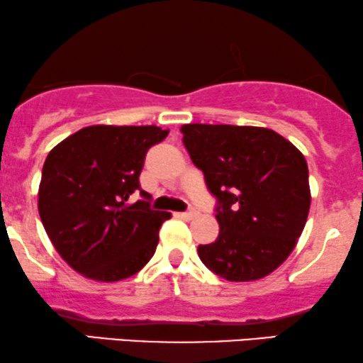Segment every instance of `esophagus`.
Listing matches in <instances>:
<instances>
[{"label": "esophagus", "instance_id": "obj_1", "mask_svg": "<svg viewBox=\"0 0 363 363\" xmlns=\"http://www.w3.org/2000/svg\"><path fill=\"white\" fill-rule=\"evenodd\" d=\"M176 216H177V218H181V220H186V221H189V220H193V218H196V216H198V213H196V211L176 213Z\"/></svg>", "mask_w": 363, "mask_h": 363}]
</instances>
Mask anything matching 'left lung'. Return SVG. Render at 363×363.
<instances>
[{
  "label": "left lung",
  "mask_w": 363,
  "mask_h": 363,
  "mask_svg": "<svg viewBox=\"0 0 363 363\" xmlns=\"http://www.w3.org/2000/svg\"><path fill=\"white\" fill-rule=\"evenodd\" d=\"M191 160L216 196L220 233L198 247L216 276L231 282L269 276L294 250L306 225L311 191L304 155L262 126H181Z\"/></svg>",
  "instance_id": "8db88e82"
}]
</instances>
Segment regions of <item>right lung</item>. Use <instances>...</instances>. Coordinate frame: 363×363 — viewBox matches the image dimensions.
Returning <instances> with one entry per match:
<instances>
[{"label":"right lung","mask_w":363,"mask_h":363,"mask_svg":"<svg viewBox=\"0 0 363 363\" xmlns=\"http://www.w3.org/2000/svg\"><path fill=\"white\" fill-rule=\"evenodd\" d=\"M160 126L93 125L57 143L47 155L38 186V215L59 255L82 277L116 282L147 265L170 213L140 191L147 150L162 142Z\"/></svg>","instance_id":"right-lung-1"}]
</instances>
